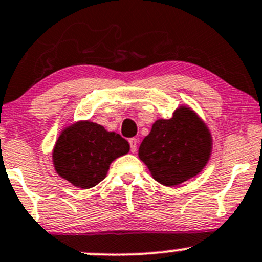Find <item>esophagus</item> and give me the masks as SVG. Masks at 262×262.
Segmentation results:
<instances>
[{"label":"esophagus","instance_id":"1","mask_svg":"<svg viewBox=\"0 0 262 262\" xmlns=\"http://www.w3.org/2000/svg\"><path fill=\"white\" fill-rule=\"evenodd\" d=\"M129 144H130L132 152H137V148H138V139L137 138H130L129 139Z\"/></svg>","mask_w":262,"mask_h":262}]
</instances>
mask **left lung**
<instances>
[{
	"label": "left lung",
	"instance_id": "left-lung-1",
	"mask_svg": "<svg viewBox=\"0 0 262 262\" xmlns=\"http://www.w3.org/2000/svg\"><path fill=\"white\" fill-rule=\"evenodd\" d=\"M212 137L202 119L181 106L171 119H158L139 147L138 156L153 179L175 186L196 176L209 161Z\"/></svg>",
	"mask_w": 262,
	"mask_h": 262
}]
</instances>
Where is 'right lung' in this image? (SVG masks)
<instances>
[{"mask_svg":"<svg viewBox=\"0 0 262 262\" xmlns=\"http://www.w3.org/2000/svg\"><path fill=\"white\" fill-rule=\"evenodd\" d=\"M129 152V143L115 132L92 121L67 126L53 149V163L60 178L90 189L106 176L110 163Z\"/></svg>","mask_w":262,"mask_h":262,"instance_id":"obj_1","label":"right lung"}]
</instances>
